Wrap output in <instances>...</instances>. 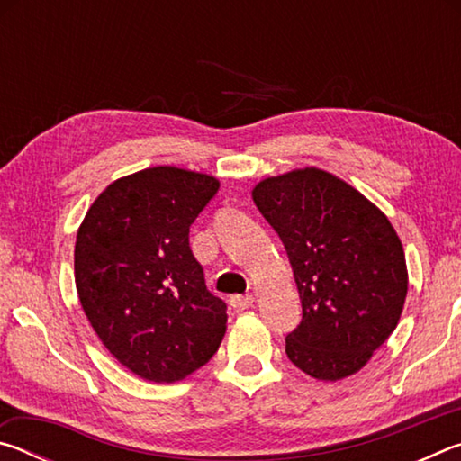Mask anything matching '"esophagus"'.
Segmentation results:
<instances>
[{"label": "esophagus", "instance_id": "1", "mask_svg": "<svg viewBox=\"0 0 461 461\" xmlns=\"http://www.w3.org/2000/svg\"><path fill=\"white\" fill-rule=\"evenodd\" d=\"M254 296L252 294H233L230 299V305L236 311H246L248 307H252Z\"/></svg>", "mask_w": 461, "mask_h": 461}]
</instances>
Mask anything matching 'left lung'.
<instances>
[{"label": "left lung", "mask_w": 461, "mask_h": 461, "mask_svg": "<svg viewBox=\"0 0 461 461\" xmlns=\"http://www.w3.org/2000/svg\"><path fill=\"white\" fill-rule=\"evenodd\" d=\"M291 260L303 319L285 352L317 380L364 368L399 323L407 262L386 215L325 170H293L252 191Z\"/></svg>", "instance_id": "obj_1"}]
</instances>
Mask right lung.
I'll list each match as a JSON object with an SVG mask.
<instances>
[{
	"instance_id": "add662e5",
	"label": "right lung",
	"mask_w": 461,
	"mask_h": 461,
	"mask_svg": "<svg viewBox=\"0 0 461 461\" xmlns=\"http://www.w3.org/2000/svg\"><path fill=\"white\" fill-rule=\"evenodd\" d=\"M213 176L156 167L120 178L77 233L75 283L93 330L122 366L175 382L212 360L228 305L209 291L189 228L215 197Z\"/></svg>"
}]
</instances>
